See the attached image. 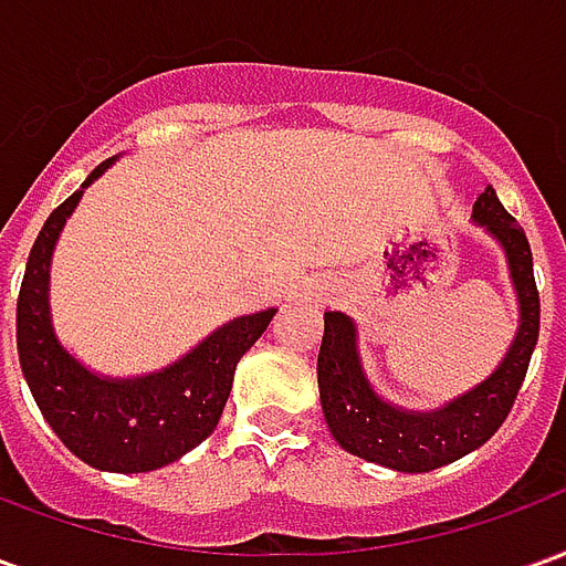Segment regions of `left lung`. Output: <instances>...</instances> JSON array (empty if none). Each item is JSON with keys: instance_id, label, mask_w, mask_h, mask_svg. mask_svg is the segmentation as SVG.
Returning a JSON list of instances; mask_svg holds the SVG:
<instances>
[{"instance_id": "obj_1", "label": "left lung", "mask_w": 566, "mask_h": 566, "mask_svg": "<svg viewBox=\"0 0 566 566\" xmlns=\"http://www.w3.org/2000/svg\"><path fill=\"white\" fill-rule=\"evenodd\" d=\"M473 221L482 223L506 251L512 287L518 296V333L500 367L473 391L461 394L433 412H406L385 403L364 376L357 355L355 321L343 312H324L318 352V388L333 439L369 463L400 473H427L458 461L497 433L518 397L527 364L539 339V291L527 235L503 209L488 185L473 202Z\"/></svg>"}]
</instances>
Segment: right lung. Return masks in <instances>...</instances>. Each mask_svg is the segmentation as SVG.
<instances>
[{
	"instance_id": "1",
	"label": "right lung",
	"mask_w": 566,
	"mask_h": 566,
	"mask_svg": "<svg viewBox=\"0 0 566 566\" xmlns=\"http://www.w3.org/2000/svg\"><path fill=\"white\" fill-rule=\"evenodd\" d=\"M112 160L51 211L32 245L18 296V355L44 421L75 458L108 473H148L197 449L218 427L235 364L270 327L275 308L233 318L172 367L139 379H105L81 367L51 327V254L84 187Z\"/></svg>"
}]
</instances>
